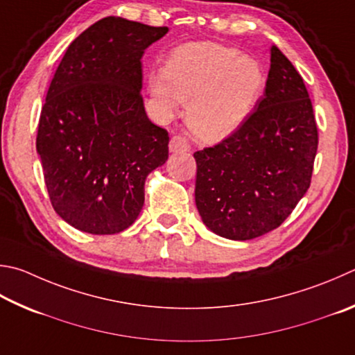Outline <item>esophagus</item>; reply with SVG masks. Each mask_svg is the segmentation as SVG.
Listing matches in <instances>:
<instances>
[{"mask_svg":"<svg viewBox=\"0 0 355 355\" xmlns=\"http://www.w3.org/2000/svg\"><path fill=\"white\" fill-rule=\"evenodd\" d=\"M169 150L172 153H178V152H189V144L188 141L182 137H172L169 141Z\"/></svg>","mask_w":355,"mask_h":355,"instance_id":"34e87169","label":"esophagus"}]
</instances>
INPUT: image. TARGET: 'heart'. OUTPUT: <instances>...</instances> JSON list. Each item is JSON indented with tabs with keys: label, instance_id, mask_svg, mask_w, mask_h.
Listing matches in <instances>:
<instances>
[{
	"label": "heart",
	"instance_id": "b5f03b06",
	"mask_svg": "<svg viewBox=\"0 0 355 355\" xmlns=\"http://www.w3.org/2000/svg\"><path fill=\"white\" fill-rule=\"evenodd\" d=\"M266 74L253 57L216 43H188L167 59L150 94L166 114L188 104L186 121L203 143L227 139L243 125L259 101Z\"/></svg>",
	"mask_w": 355,
	"mask_h": 355
}]
</instances>
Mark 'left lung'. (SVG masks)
<instances>
[{
    "mask_svg": "<svg viewBox=\"0 0 355 355\" xmlns=\"http://www.w3.org/2000/svg\"><path fill=\"white\" fill-rule=\"evenodd\" d=\"M236 133L194 153L196 205L212 233L250 241L278 228L311 186L318 132L302 77L270 49L266 93Z\"/></svg>",
    "mask_w": 355,
    "mask_h": 355,
    "instance_id": "obj_1",
    "label": "left lung"
}]
</instances>
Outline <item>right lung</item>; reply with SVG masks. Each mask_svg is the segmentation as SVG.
<instances>
[{"label": "right lung", "instance_id": "add662e5", "mask_svg": "<svg viewBox=\"0 0 355 355\" xmlns=\"http://www.w3.org/2000/svg\"><path fill=\"white\" fill-rule=\"evenodd\" d=\"M167 31L102 18L69 44L51 80L37 153L55 212L83 233L130 227L146 177L169 157V135L147 118L141 98V59Z\"/></svg>", "mask_w": 355, "mask_h": 355}]
</instances>
